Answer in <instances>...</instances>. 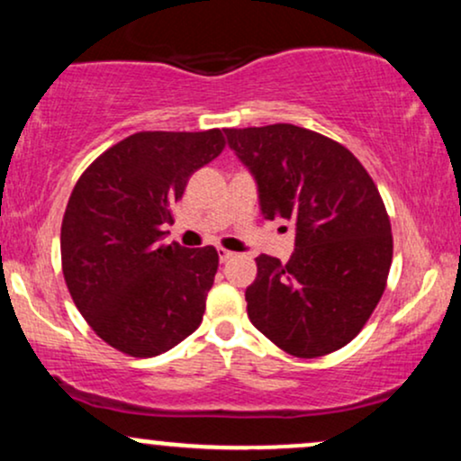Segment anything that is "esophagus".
Returning <instances> with one entry per match:
<instances>
[{
  "instance_id": "obj_1",
  "label": "esophagus",
  "mask_w": 461,
  "mask_h": 461,
  "mask_svg": "<svg viewBox=\"0 0 461 461\" xmlns=\"http://www.w3.org/2000/svg\"><path fill=\"white\" fill-rule=\"evenodd\" d=\"M236 253H231V251H227V249H219V260L221 262H227V260H231V258H234Z\"/></svg>"
}]
</instances>
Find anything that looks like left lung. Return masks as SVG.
<instances>
[{"mask_svg": "<svg viewBox=\"0 0 461 461\" xmlns=\"http://www.w3.org/2000/svg\"><path fill=\"white\" fill-rule=\"evenodd\" d=\"M258 182L264 219L294 225L282 264L258 256L249 321L294 357L338 351L362 331L393 264V230L373 177L340 142L290 123L225 130Z\"/></svg>", "mask_w": 461, "mask_h": 461, "instance_id": "left-lung-1", "label": "left lung"}]
</instances>
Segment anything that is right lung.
Segmentation results:
<instances>
[{"label": "right lung", "instance_id": "1", "mask_svg": "<svg viewBox=\"0 0 461 461\" xmlns=\"http://www.w3.org/2000/svg\"><path fill=\"white\" fill-rule=\"evenodd\" d=\"M225 149L221 130L139 131L104 151L68 197L62 273L93 331L131 357L168 351L201 325L219 253L162 245L190 176Z\"/></svg>", "mask_w": 461, "mask_h": 461}]
</instances>
